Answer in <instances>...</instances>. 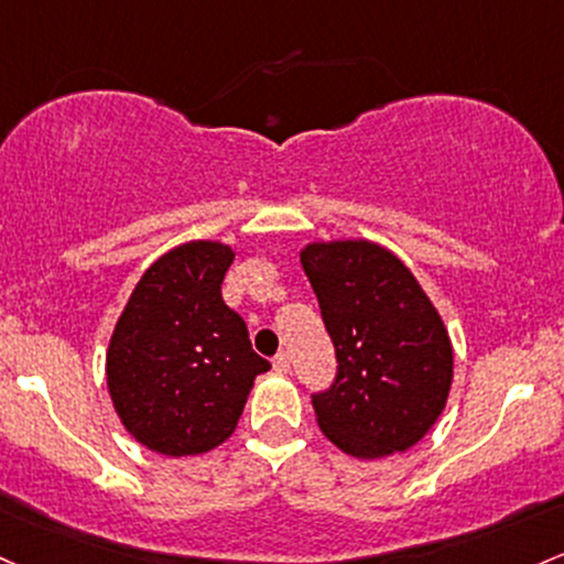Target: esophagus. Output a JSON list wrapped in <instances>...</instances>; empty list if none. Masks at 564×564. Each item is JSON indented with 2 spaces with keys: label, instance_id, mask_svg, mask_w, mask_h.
Returning <instances> with one entry per match:
<instances>
[{
  "label": "esophagus",
  "instance_id": "obj_1",
  "mask_svg": "<svg viewBox=\"0 0 564 564\" xmlns=\"http://www.w3.org/2000/svg\"><path fill=\"white\" fill-rule=\"evenodd\" d=\"M272 369L281 375L292 372V358H289V352H278V356L272 358Z\"/></svg>",
  "mask_w": 564,
  "mask_h": 564
}]
</instances>
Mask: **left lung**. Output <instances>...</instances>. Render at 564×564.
<instances>
[{"mask_svg": "<svg viewBox=\"0 0 564 564\" xmlns=\"http://www.w3.org/2000/svg\"><path fill=\"white\" fill-rule=\"evenodd\" d=\"M337 352V380L313 395L318 429L358 460L406 453L447 406L455 352L412 270L372 240L300 251Z\"/></svg>", "mask_w": 564, "mask_h": 564, "instance_id": "left-lung-1", "label": "left lung"}]
</instances>
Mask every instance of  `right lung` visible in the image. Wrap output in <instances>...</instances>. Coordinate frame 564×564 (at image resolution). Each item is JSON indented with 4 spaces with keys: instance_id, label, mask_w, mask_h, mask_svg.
Instances as JSON below:
<instances>
[{
    "instance_id": "add662e5",
    "label": "right lung",
    "mask_w": 564,
    "mask_h": 564,
    "mask_svg": "<svg viewBox=\"0 0 564 564\" xmlns=\"http://www.w3.org/2000/svg\"><path fill=\"white\" fill-rule=\"evenodd\" d=\"M235 251L189 240L147 268L107 350L117 417L158 455H203L232 436L257 375L270 364L221 300Z\"/></svg>"
}]
</instances>
